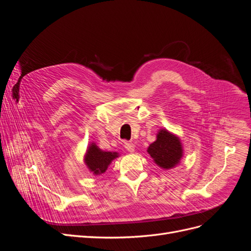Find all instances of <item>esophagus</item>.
Instances as JSON below:
<instances>
[{
  "mask_svg": "<svg viewBox=\"0 0 251 251\" xmlns=\"http://www.w3.org/2000/svg\"><path fill=\"white\" fill-rule=\"evenodd\" d=\"M125 148L128 151H134V150H135V146H134V143H132V142H130V141H125Z\"/></svg>",
  "mask_w": 251,
  "mask_h": 251,
  "instance_id": "esophagus-1",
  "label": "esophagus"
}]
</instances>
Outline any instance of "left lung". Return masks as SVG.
Segmentation results:
<instances>
[{"label":"left lung","mask_w":251,"mask_h":251,"mask_svg":"<svg viewBox=\"0 0 251 251\" xmlns=\"http://www.w3.org/2000/svg\"><path fill=\"white\" fill-rule=\"evenodd\" d=\"M149 154L157 165L162 169H172L182 157V147L178 137L161 130L157 135V140L150 144Z\"/></svg>","instance_id":"1"}]
</instances>
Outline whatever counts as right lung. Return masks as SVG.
I'll return each mask as SVG.
<instances>
[{
	"instance_id": "obj_1",
	"label": "right lung",
	"mask_w": 251,
	"mask_h": 251,
	"mask_svg": "<svg viewBox=\"0 0 251 251\" xmlns=\"http://www.w3.org/2000/svg\"><path fill=\"white\" fill-rule=\"evenodd\" d=\"M117 153L101 151L94 143H92L87 151L85 161L90 171L93 172L95 175H98L107 171L108 165L114 158L117 157Z\"/></svg>"
}]
</instances>
